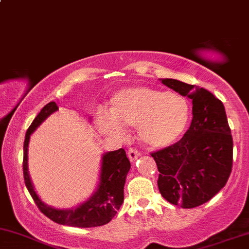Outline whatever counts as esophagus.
<instances>
[{"mask_svg": "<svg viewBox=\"0 0 249 249\" xmlns=\"http://www.w3.org/2000/svg\"><path fill=\"white\" fill-rule=\"evenodd\" d=\"M140 156H141V152L137 149L129 148V150H128V158H129L130 161H135L140 157Z\"/></svg>", "mask_w": 249, "mask_h": 249, "instance_id": "obj_1", "label": "esophagus"}]
</instances>
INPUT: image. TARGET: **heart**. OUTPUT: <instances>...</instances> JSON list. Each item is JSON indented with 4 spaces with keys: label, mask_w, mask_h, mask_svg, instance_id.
<instances>
[{
    "label": "heart",
    "mask_w": 249,
    "mask_h": 249,
    "mask_svg": "<svg viewBox=\"0 0 249 249\" xmlns=\"http://www.w3.org/2000/svg\"><path fill=\"white\" fill-rule=\"evenodd\" d=\"M189 120V105L179 94L159 89L133 87L116 92L110 101V115H98V128L121 137L124 127H136L139 137L150 148H165L180 139Z\"/></svg>",
    "instance_id": "1"
}]
</instances>
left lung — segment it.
Wrapping results in <instances>:
<instances>
[{
  "label": "left lung",
  "mask_w": 249,
  "mask_h": 249,
  "mask_svg": "<svg viewBox=\"0 0 249 249\" xmlns=\"http://www.w3.org/2000/svg\"><path fill=\"white\" fill-rule=\"evenodd\" d=\"M161 83L193 100V120L179 142L151 152L162 197L185 209L213 197L228 182L233 140L223 103L203 88L177 79Z\"/></svg>",
  "instance_id": "left-lung-1"
}]
</instances>
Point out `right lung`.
I'll use <instances>...</instances> for the list:
<instances>
[{
  "label": "right lung",
  "mask_w": 249,
  "mask_h": 249,
  "mask_svg": "<svg viewBox=\"0 0 249 249\" xmlns=\"http://www.w3.org/2000/svg\"><path fill=\"white\" fill-rule=\"evenodd\" d=\"M57 109L59 107L55 101L48 103L40 110L26 131L23 157V173L26 188L39 210L55 223L73 226V228H94V226L105 225L115 216L124 198V187L125 177L130 170V161L124 149L107 152L103 156L100 181L97 192L77 208L62 210L48 207L39 198L31 182L29 170H27V146H29L30 136L47 116Z\"/></svg>",
  "instance_id": "right-lung-1"
}]
</instances>
